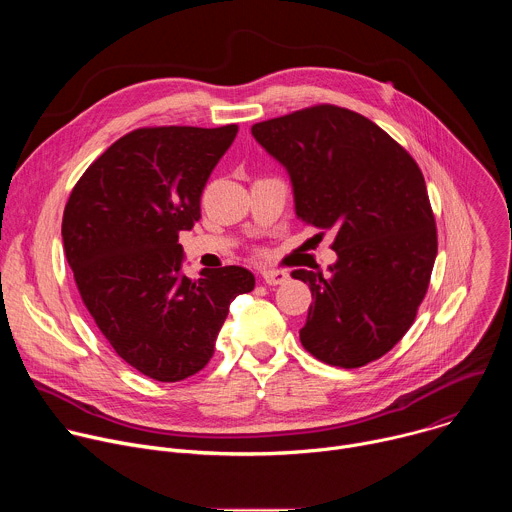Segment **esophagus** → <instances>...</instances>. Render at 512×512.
Masks as SVG:
<instances>
[{
    "mask_svg": "<svg viewBox=\"0 0 512 512\" xmlns=\"http://www.w3.org/2000/svg\"><path fill=\"white\" fill-rule=\"evenodd\" d=\"M261 277L267 285H281L289 279V273L287 271H281V269H263L261 271Z\"/></svg>",
    "mask_w": 512,
    "mask_h": 512,
    "instance_id": "34e87169",
    "label": "esophagus"
}]
</instances>
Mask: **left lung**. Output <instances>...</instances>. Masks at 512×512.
<instances>
[{"label": "left lung", "instance_id": "8db88e82", "mask_svg": "<svg viewBox=\"0 0 512 512\" xmlns=\"http://www.w3.org/2000/svg\"><path fill=\"white\" fill-rule=\"evenodd\" d=\"M251 133L287 170L302 223L336 233L328 275L291 271L314 298L300 340L332 367H364L405 336L429 285L437 231L423 174L377 123L336 105Z\"/></svg>", "mask_w": 512, "mask_h": 512}]
</instances>
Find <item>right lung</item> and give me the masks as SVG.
<instances>
[{
    "mask_svg": "<svg viewBox=\"0 0 512 512\" xmlns=\"http://www.w3.org/2000/svg\"><path fill=\"white\" fill-rule=\"evenodd\" d=\"M237 131L235 123L135 129L87 168L64 206V255L83 304L113 350L154 381L202 371L231 302L255 287L237 265L182 275L178 243Z\"/></svg>",
    "mask_w": 512,
    "mask_h": 512,
    "instance_id": "add662e5",
    "label": "right lung"
}]
</instances>
